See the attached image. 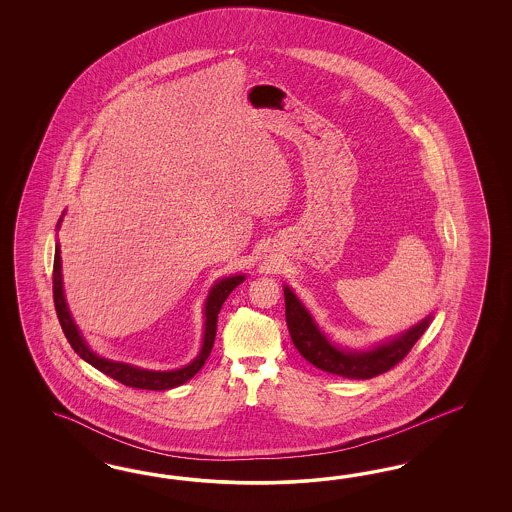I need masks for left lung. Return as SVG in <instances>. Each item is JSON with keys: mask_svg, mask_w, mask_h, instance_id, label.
<instances>
[{"mask_svg": "<svg viewBox=\"0 0 512 512\" xmlns=\"http://www.w3.org/2000/svg\"><path fill=\"white\" fill-rule=\"evenodd\" d=\"M283 295L285 321L298 353L315 368L345 379H372L394 368L411 351L434 319V313H430L417 325L403 330L402 334L379 341L368 349H353L341 347L330 340L289 285H283Z\"/></svg>", "mask_w": 512, "mask_h": 512, "instance_id": "obj_1", "label": "left lung"}]
</instances>
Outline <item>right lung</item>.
Instances as JSON below:
<instances>
[{
    "mask_svg": "<svg viewBox=\"0 0 512 512\" xmlns=\"http://www.w3.org/2000/svg\"><path fill=\"white\" fill-rule=\"evenodd\" d=\"M63 216H65V212L60 217L56 229L62 227ZM60 253H62L60 242L56 240L54 274H52V285L54 287L52 289H54L56 313H58L65 338L71 343V347L75 349L78 357L86 360L88 364H92L95 370L120 381L125 387L142 388V390H169V388L180 387L201 370L206 358L210 357V351H212L214 340H216L217 313L221 310L223 302L227 300V296L231 295L234 289L246 279V274H233V276H227V278L217 279L216 283L212 285V289L208 291L206 302H204V310H202V313H204V332H202L199 355L182 368L161 372V370L140 368L135 364L120 362V360H110V358L101 357L93 351L90 343L82 336V332H80V328L75 323L71 310L67 306V298H65V291H63L62 255Z\"/></svg>",
    "mask_w": 512,
    "mask_h": 512,
    "instance_id": "1",
    "label": "right lung"
}]
</instances>
